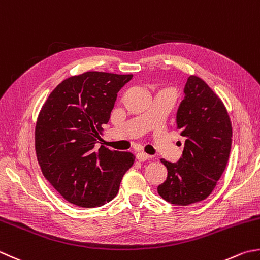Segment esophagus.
I'll list each match as a JSON object with an SVG mask.
<instances>
[{
    "label": "esophagus",
    "mask_w": 260,
    "mask_h": 260,
    "mask_svg": "<svg viewBox=\"0 0 260 260\" xmlns=\"http://www.w3.org/2000/svg\"><path fill=\"white\" fill-rule=\"evenodd\" d=\"M136 159L139 160L140 162H144V161L150 159V155H147L146 153H143V152H137Z\"/></svg>",
    "instance_id": "obj_1"
}]
</instances>
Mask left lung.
<instances>
[{
	"mask_svg": "<svg viewBox=\"0 0 260 260\" xmlns=\"http://www.w3.org/2000/svg\"><path fill=\"white\" fill-rule=\"evenodd\" d=\"M185 99L178 108L177 126L185 137L180 160L161 159L167 179L157 187L165 201L186 206L211 195L225 170L232 143V125L224 104L204 81L190 75Z\"/></svg>",
	"mask_w": 260,
	"mask_h": 260,
	"instance_id": "8db88e82",
	"label": "left lung"
}]
</instances>
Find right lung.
Masks as SVG:
<instances>
[{"mask_svg":"<svg viewBox=\"0 0 260 260\" xmlns=\"http://www.w3.org/2000/svg\"><path fill=\"white\" fill-rule=\"evenodd\" d=\"M133 74L89 71L62 81L39 111L35 147L44 177L64 200L81 207L110 202L125 172L131 152L94 149L108 123L117 92Z\"/></svg>","mask_w":260,"mask_h":260,"instance_id":"1","label":"right lung"}]
</instances>
